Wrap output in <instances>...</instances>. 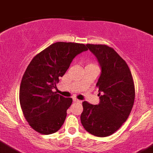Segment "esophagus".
<instances>
[{"instance_id": "obj_1", "label": "esophagus", "mask_w": 153, "mask_h": 153, "mask_svg": "<svg viewBox=\"0 0 153 153\" xmlns=\"http://www.w3.org/2000/svg\"><path fill=\"white\" fill-rule=\"evenodd\" d=\"M73 101L74 102H77V103H82V100H78V99L76 98H73Z\"/></svg>"}]
</instances>
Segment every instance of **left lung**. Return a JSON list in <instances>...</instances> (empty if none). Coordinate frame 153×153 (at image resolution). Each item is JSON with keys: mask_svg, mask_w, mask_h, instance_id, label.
I'll return each instance as SVG.
<instances>
[{"mask_svg": "<svg viewBox=\"0 0 153 153\" xmlns=\"http://www.w3.org/2000/svg\"><path fill=\"white\" fill-rule=\"evenodd\" d=\"M100 67L96 86L100 102L84 101L81 122L87 132L99 137H108L121 126L130 115L135 99L130 70L114 49L105 45L87 44Z\"/></svg>", "mask_w": 153, "mask_h": 153, "instance_id": "8db88e82", "label": "left lung"}]
</instances>
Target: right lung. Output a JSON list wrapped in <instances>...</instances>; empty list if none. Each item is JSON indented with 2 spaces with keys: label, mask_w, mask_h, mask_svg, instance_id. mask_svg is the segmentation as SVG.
Segmentation results:
<instances>
[{
  "label": "right lung",
  "mask_w": 153,
  "mask_h": 153,
  "mask_svg": "<svg viewBox=\"0 0 153 153\" xmlns=\"http://www.w3.org/2000/svg\"><path fill=\"white\" fill-rule=\"evenodd\" d=\"M88 50L84 44L57 42L37 54L27 66L20 88V103L30 126L41 134L59 130L72 99L63 97L56 88L74 58Z\"/></svg>",
  "instance_id": "1"
}]
</instances>
